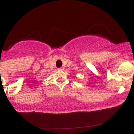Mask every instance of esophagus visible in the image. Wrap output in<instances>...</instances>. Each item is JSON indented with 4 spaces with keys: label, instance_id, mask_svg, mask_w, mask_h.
I'll list each match as a JSON object with an SVG mask.
<instances>
[{
    "label": "esophagus",
    "instance_id": "1",
    "mask_svg": "<svg viewBox=\"0 0 134 134\" xmlns=\"http://www.w3.org/2000/svg\"><path fill=\"white\" fill-rule=\"evenodd\" d=\"M58 70H64V68H63V67H60V68H58Z\"/></svg>",
    "mask_w": 134,
    "mask_h": 134
}]
</instances>
